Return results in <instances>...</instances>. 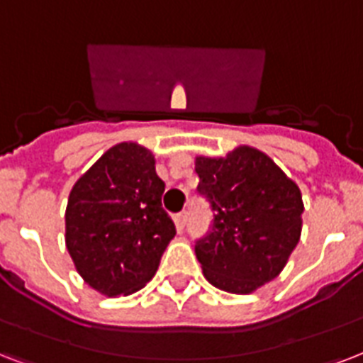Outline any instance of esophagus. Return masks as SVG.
<instances>
[{
	"label": "esophagus",
	"mask_w": 363,
	"mask_h": 363,
	"mask_svg": "<svg viewBox=\"0 0 363 363\" xmlns=\"http://www.w3.org/2000/svg\"><path fill=\"white\" fill-rule=\"evenodd\" d=\"M174 221H176V227H178L179 231H184L185 223H187V212H179L174 216Z\"/></svg>",
	"instance_id": "obj_1"
}]
</instances>
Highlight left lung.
Wrapping results in <instances>:
<instances>
[{
    "label": "left lung",
    "instance_id": "obj_1",
    "mask_svg": "<svg viewBox=\"0 0 363 363\" xmlns=\"http://www.w3.org/2000/svg\"><path fill=\"white\" fill-rule=\"evenodd\" d=\"M195 172L213 210L212 233L195 248L204 278L229 294H254L284 271L301 238V191L252 145L196 155Z\"/></svg>",
    "mask_w": 363,
    "mask_h": 363
}]
</instances>
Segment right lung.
Returning <instances> with one entry per match:
<instances>
[{
    "mask_svg": "<svg viewBox=\"0 0 363 363\" xmlns=\"http://www.w3.org/2000/svg\"><path fill=\"white\" fill-rule=\"evenodd\" d=\"M155 155L138 142L109 147L69 191L66 248L92 289L136 294L159 269L176 227L162 210Z\"/></svg>",
    "mask_w": 363,
    "mask_h": 363,
    "instance_id": "obj_1",
    "label": "right lung"
}]
</instances>
